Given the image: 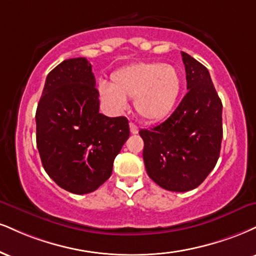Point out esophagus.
<instances>
[{
	"label": "esophagus",
	"mask_w": 256,
	"mask_h": 256,
	"mask_svg": "<svg viewBox=\"0 0 256 256\" xmlns=\"http://www.w3.org/2000/svg\"><path fill=\"white\" fill-rule=\"evenodd\" d=\"M130 131H131V134H138V126L134 125V122H130Z\"/></svg>",
	"instance_id": "34e87169"
}]
</instances>
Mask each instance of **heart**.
I'll return each instance as SVG.
<instances>
[{"instance_id": "b5f03b06", "label": "heart", "mask_w": 256, "mask_h": 256, "mask_svg": "<svg viewBox=\"0 0 256 256\" xmlns=\"http://www.w3.org/2000/svg\"><path fill=\"white\" fill-rule=\"evenodd\" d=\"M182 89V78L174 66L136 63L112 75V83L102 81L98 92L102 101L114 110L128 106L134 98V108L148 122H158L170 114Z\"/></svg>"}]
</instances>
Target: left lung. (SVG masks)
I'll return each instance as SVG.
<instances>
[{
    "label": "left lung",
    "mask_w": 256,
    "mask_h": 256,
    "mask_svg": "<svg viewBox=\"0 0 256 256\" xmlns=\"http://www.w3.org/2000/svg\"><path fill=\"white\" fill-rule=\"evenodd\" d=\"M181 56L188 92L168 119L140 131L148 175L172 192L190 190L205 180L218 161L223 138V106L210 72L190 54Z\"/></svg>",
    "instance_id": "8db88e82"
}]
</instances>
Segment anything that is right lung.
I'll return each mask as SVG.
<instances>
[{"mask_svg":"<svg viewBox=\"0 0 256 256\" xmlns=\"http://www.w3.org/2000/svg\"><path fill=\"white\" fill-rule=\"evenodd\" d=\"M98 106L86 58L63 60L46 78L36 113V146L48 176L75 194L94 192L110 176L130 136L125 116L110 118Z\"/></svg>","mask_w":256,"mask_h":256,"instance_id":"right-lung-1","label":"right lung"}]
</instances>
